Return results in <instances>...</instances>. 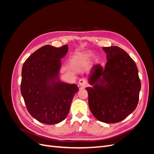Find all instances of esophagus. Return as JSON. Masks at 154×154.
Listing matches in <instances>:
<instances>
[{
	"instance_id": "34e87169",
	"label": "esophagus",
	"mask_w": 154,
	"mask_h": 154,
	"mask_svg": "<svg viewBox=\"0 0 154 154\" xmlns=\"http://www.w3.org/2000/svg\"><path fill=\"white\" fill-rule=\"evenodd\" d=\"M79 84H80V85L82 87L85 86L87 84V80L84 78H82L80 80H79Z\"/></svg>"
}]
</instances>
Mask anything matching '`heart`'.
Here are the masks:
<instances>
[{"mask_svg":"<svg viewBox=\"0 0 154 154\" xmlns=\"http://www.w3.org/2000/svg\"><path fill=\"white\" fill-rule=\"evenodd\" d=\"M92 57L91 53H83V54H78L76 56L75 60L77 63L83 64L85 63H87L90 61Z\"/></svg>","mask_w":154,"mask_h":154,"instance_id":"1","label":"heart"}]
</instances>
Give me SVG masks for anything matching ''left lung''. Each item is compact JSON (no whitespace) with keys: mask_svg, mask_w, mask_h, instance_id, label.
I'll use <instances>...</instances> for the list:
<instances>
[{"mask_svg":"<svg viewBox=\"0 0 154 154\" xmlns=\"http://www.w3.org/2000/svg\"><path fill=\"white\" fill-rule=\"evenodd\" d=\"M103 49L106 54L105 67H92L88 76L92 87L85 89L93 116L101 122L116 123L136 109L141 81L136 63L123 49L117 46Z\"/></svg>","mask_w":154,"mask_h":154,"instance_id":"obj_1","label":"left lung"}]
</instances>
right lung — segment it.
I'll list each match as a JSON object with an SVG mask.
<instances>
[{
    "label": "right lung",
    "instance_id": "right-lung-1",
    "mask_svg": "<svg viewBox=\"0 0 154 154\" xmlns=\"http://www.w3.org/2000/svg\"><path fill=\"white\" fill-rule=\"evenodd\" d=\"M67 51V45H46L31 54L22 66L21 94L29 113L39 122L54 125L62 122L78 91L76 84L60 80V59Z\"/></svg>",
    "mask_w": 154,
    "mask_h": 154
}]
</instances>
